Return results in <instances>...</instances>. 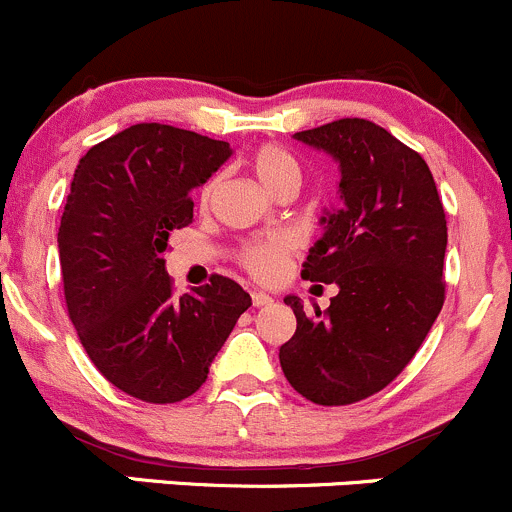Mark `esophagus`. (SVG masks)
<instances>
[{
    "instance_id": "34e87169",
    "label": "esophagus",
    "mask_w": 512,
    "mask_h": 512,
    "mask_svg": "<svg viewBox=\"0 0 512 512\" xmlns=\"http://www.w3.org/2000/svg\"><path fill=\"white\" fill-rule=\"evenodd\" d=\"M270 302H272V294L260 292V289H255V292H252V304H255V307H265V304H270Z\"/></svg>"
}]
</instances>
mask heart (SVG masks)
I'll use <instances>...</instances> for the list:
<instances>
[{"mask_svg":"<svg viewBox=\"0 0 512 512\" xmlns=\"http://www.w3.org/2000/svg\"><path fill=\"white\" fill-rule=\"evenodd\" d=\"M252 170H255L257 180L265 185L270 193H275L282 183H289V180L302 178V170H299V163L294 160L292 153H287L285 148L280 146H262L252 153ZM215 188H218V178H210L208 183L200 190V200L203 205H208L213 200ZM294 240L287 235V232H272V235L257 237L250 245H245L242 250L240 262L252 277L257 280H270V277H277L285 267L287 257L292 255Z\"/></svg>","mask_w":512,"mask_h":512,"instance_id":"obj_1","label":"heart"}]
</instances>
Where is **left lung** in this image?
Returning a JSON list of instances; mask_svg holds the SVG:
<instances>
[{
    "label": "left lung",
    "instance_id": "8db88e82",
    "mask_svg": "<svg viewBox=\"0 0 512 512\" xmlns=\"http://www.w3.org/2000/svg\"><path fill=\"white\" fill-rule=\"evenodd\" d=\"M294 138L339 163L342 205L322 218L302 277L337 285L324 312L307 317L289 294L297 332L280 364L297 394L347 406L406 369L446 299L448 227L426 160L366 118H339Z\"/></svg>",
    "mask_w": 512,
    "mask_h": 512
}]
</instances>
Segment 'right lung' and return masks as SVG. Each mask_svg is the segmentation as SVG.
I'll list each match as a JSON object with an SVG mask.
<instances>
[{"label":"right lung","mask_w":512,"mask_h":512,"mask_svg":"<svg viewBox=\"0 0 512 512\" xmlns=\"http://www.w3.org/2000/svg\"><path fill=\"white\" fill-rule=\"evenodd\" d=\"M230 156L225 141L136 123L76 165L59 227L66 309L96 369L133 399L193 396L252 304L223 275L175 297L163 260L170 230L193 223L190 190Z\"/></svg>","instance_id":"right-lung-1"}]
</instances>
